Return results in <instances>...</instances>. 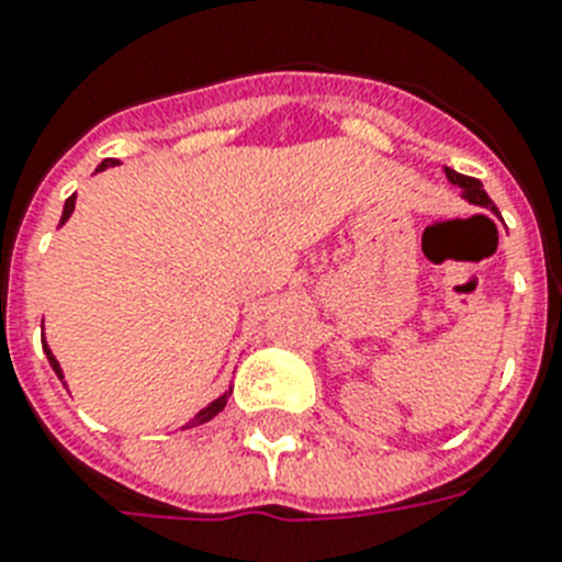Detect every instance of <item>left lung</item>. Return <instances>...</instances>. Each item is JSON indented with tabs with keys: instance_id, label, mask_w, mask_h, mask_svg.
Listing matches in <instances>:
<instances>
[{
	"instance_id": "1",
	"label": "left lung",
	"mask_w": 562,
	"mask_h": 562,
	"mask_svg": "<svg viewBox=\"0 0 562 562\" xmlns=\"http://www.w3.org/2000/svg\"><path fill=\"white\" fill-rule=\"evenodd\" d=\"M445 173H448V180L453 182V186L461 188V196H464L467 202H473V205H481V207H490L493 213H498V207H495L493 200L486 196L484 186H481L479 180H473V177H464V173L453 171V168H445Z\"/></svg>"
}]
</instances>
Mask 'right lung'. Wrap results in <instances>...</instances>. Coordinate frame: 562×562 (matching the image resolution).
Instances as JSON below:
<instances>
[{"instance_id":"right-lung-1","label":"right lung","mask_w":562,"mask_h":562,"mask_svg":"<svg viewBox=\"0 0 562 562\" xmlns=\"http://www.w3.org/2000/svg\"><path fill=\"white\" fill-rule=\"evenodd\" d=\"M112 166H117V162H114V160H103V162H101V166H98V168H95V173H98V171H106V168H112ZM72 211H76V196H69V200H67V202H64V213H61V225H67V220H69V216H72ZM42 346H44V355H47L49 366H53V371H56V376H58V380H61V382H64V371H61V366H58L56 355H53V351H49L47 340H42ZM64 389H67V382H64ZM231 391H233V389H227V391H225V394H222V396H216V400H213V402H211V405H207V408H202V411H200V414H196V416H193V419H191V422H188L186 428H196V425H205V422H211V419H213V416L220 414V411H222V408H225V405H227V396H231ZM186 428H182V430H186Z\"/></svg>"}]
</instances>
